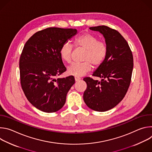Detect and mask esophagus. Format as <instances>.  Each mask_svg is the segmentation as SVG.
<instances>
[{"label": "esophagus", "instance_id": "esophagus-1", "mask_svg": "<svg viewBox=\"0 0 152 152\" xmlns=\"http://www.w3.org/2000/svg\"><path fill=\"white\" fill-rule=\"evenodd\" d=\"M75 81H76V82H77V81H79V80H80V78L77 77H75Z\"/></svg>", "mask_w": 152, "mask_h": 152}]
</instances>
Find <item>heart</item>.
I'll use <instances>...</instances> for the list:
<instances>
[{
	"mask_svg": "<svg viewBox=\"0 0 152 152\" xmlns=\"http://www.w3.org/2000/svg\"><path fill=\"white\" fill-rule=\"evenodd\" d=\"M75 45L85 50L83 58V62L73 63L68 67V74L75 77L83 76L91 71L92 64L95 67H99L104 60L107 53L106 43L99 40L96 36L90 33H84L77 37ZM73 49V45L70 42H67L63 44L59 52L62 59L70 63Z\"/></svg>",
	"mask_w": 152,
	"mask_h": 152,
	"instance_id": "heart-1",
	"label": "heart"
}]
</instances>
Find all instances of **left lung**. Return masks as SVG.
<instances>
[{
    "mask_svg": "<svg viewBox=\"0 0 152 152\" xmlns=\"http://www.w3.org/2000/svg\"><path fill=\"white\" fill-rule=\"evenodd\" d=\"M90 29L103 35L107 53L93 74L100 77V81L90 77L83 79L87 85L83 100L90 109L104 112L114 107L125 96L131 81L133 55L127 42L117 31L106 26Z\"/></svg>",
    "mask_w": 152,
    "mask_h": 152,
    "instance_id": "obj_1",
    "label": "left lung"
}]
</instances>
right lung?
<instances>
[{"instance_id":"add662e5","label":"right lung","mask_w":152,"mask_h":152,"mask_svg":"<svg viewBox=\"0 0 152 152\" xmlns=\"http://www.w3.org/2000/svg\"><path fill=\"white\" fill-rule=\"evenodd\" d=\"M77 32L76 29L48 28L34 34L23 48L19 61L21 88L29 102L41 111L61 110L75 82L73 76L55 77L66 71L61 48Z\"/></svg>"}]
</instances>
